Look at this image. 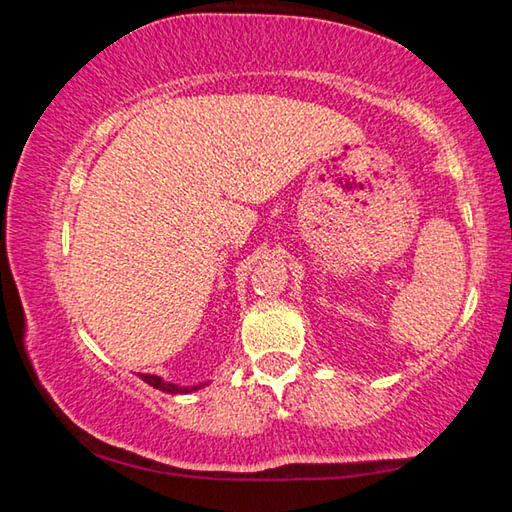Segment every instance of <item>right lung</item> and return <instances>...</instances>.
<instances>
[{
  "label": "right lung",
  "instance_id": "add662e5",
  "mask_svg": "<svg viewBox=\"0 0 512 512\" xmlns=\"http://www.w3.org/2000/svg\"><path fill=\"white\" fill-rule=\"evenodd\" d=\"M140 377L146 381V384L149 386H153V388H158V391H162V393H171V395H185V393H194V391H201L203 386H207V384H196V386H178V384H173V381H164L162 377H158V375H142L140 372Z\"/></svg>",
  "mask_w": 512,
  "mask_h": 512
}]
</instances>
